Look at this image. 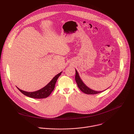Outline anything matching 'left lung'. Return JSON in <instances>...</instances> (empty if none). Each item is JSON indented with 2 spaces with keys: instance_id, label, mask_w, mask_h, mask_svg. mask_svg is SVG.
Segmentation results:
<instances>
[{
  "instance_id": "obj_1",
  "label": "left lung",
  "mask_w": 134,
  "mask_h": 134,
  "mask_svg": "<svg viewBox=\"0 0 134 134\" xmlns=\"http://www.w3.org/2000/svg\"><path fill=\"white\" fill-rule=\"evenodd\" d=\"M75 70H76V75H75V81H76V83H77L79 88L83 93H85L86 94H98V93H101V92L107 90L108 88H109V87H108L107 89L104 90L102 91H95V90H93L87 86H86L85 85V84L83 82V81H82V80L81 79V77L80 76L79 74L78 71H77V70L75 69Z\"/></svg>"
}]
</instances>
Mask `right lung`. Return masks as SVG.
I'll return each mask as SVG.
<instances>
[{
  "label": "right lung",
  "instance_id": "obj_1",
  "mask_svg": "<svg viewBox=\"0 0 134 134\" xmlns=\"http://www.w3.org/2000/svg\"><path fill=\"white\" fill-rule=\"evenodd\" d=\"M62 71H61L60 73L56 75L52 79V80L44 87L43 88L34 91V92H26L23 90H22L18 88V90L20 91L21 93H22L24 95H26V96L31 98H34V99H44L48 97L49 95L51 94L52 92L53 91L54 87H55V83L58 80V77H59V76L62 74Z\"/></svg>",
  "mask_w": 134,
  "mask_h": 134
}]
</instances>
